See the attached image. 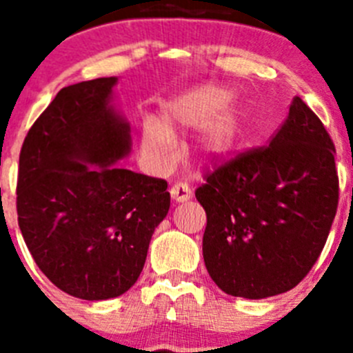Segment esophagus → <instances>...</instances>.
Listing matches in <instances>:
<instances>
[{
    "mask_svg": "<svg viewBox=\"0 0 353 353\" xmlns=\"http://www.w3.org/2000/svg\"><path fill=\"white\" fill-rule=\"evenodd\" d=\"M170 192L174 203H185V201L192 198L191 187L187 185V183H174Z\"/></svg>",
    "mask_w": 353,
    "mask_h": 353,
    "instance_id": "esophagus-1",
    "label": "esophagus"
}]
</instances>
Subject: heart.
<instances>
[{
    "instance_id": "obj_1",
    "label": "heart",
    "mask_w": 353,
    "mask_h": 353,
    "mask_svg": "<svg viewBox=\"0 0 353 353\" xmlns=\"http://www.w3.org/2000/svg\"><path fill=\"white\" fill-rule=\"evenodd\" d=\"M233 92L223 84H203L171 101L164 108L162 123L146 120L141 130V148L152 164L168 166L173 157V132L201 129L199 150L207 161H223L233 155L244 139L245 117L232 102Z\"/></svg>"
}]
</instances>
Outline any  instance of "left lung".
<instances>
[{
  "instance_id": "left-lung-1",
  "label": "left lung",
  "mask_w": 353,
  "mask_h": 353,
  "mask_svg": "<svg viewBox=\"0 0 353 353\" xmlns=\"http://www.w3.org/2000/svg\"><path fill=\"white\" fill-rule=\"evenodd\" d=\"M334 155L320 118L295 97L269 146L205 176L196 189L207 212L203 260L224 293L267 299L307 276L338 208Z\"/></svg>"
}]
</instances>
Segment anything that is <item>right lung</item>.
Wrapping results in <instances>:
<instances>
[{"instance_id": "right-lung-1", "label": "right lung", "mask_w": 353, "mask_h": 353, "mask_svg": "<svg viewBox=\"0 0 353 353\" xmlns=\"http://www.w3.org/2000/svg\"><path fill=\"white\" fill-rule=\"evenodd\" d=\"M118 77L61 88L19 155V228L49 281L72 297L108 301L138 281L155 228L170 210L166 180L117 166L130 125Z\"/></svg>"}]
</instances>
